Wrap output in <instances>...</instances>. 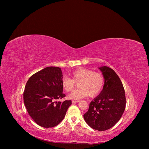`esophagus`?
Segmentation results:
<instances>
[{
	"instance_id": "obj_1",
	"label": "esophagus",
	"mask_w": 149,
	"mask_h": 149,
	"mask_svg": "<svg viewBox=\"0 0 149 149\" xmlns=\"http://www.w3.org/2000/svg\"><path fill=\"white\" fill-rule=\"evenodd\" d=\"M80 100H73L72 102V103H73V104H74V103H79V102H80Z\"/></svg>"
}]
</instances>
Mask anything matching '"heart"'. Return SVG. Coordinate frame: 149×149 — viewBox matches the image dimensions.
<instances>
[{"label": "heart", "instance_id": "obj_1", "mask_svg": "<svg viewBox=\"0 0 149 149\" xmlns=\"http://www.w3.org/2000/svg\"><path fill=\"white\" fill-rule=\"evenodd\" d=\"M70 75L72 79L65 77L61 82L63 88L66 92L72 91L76 86V83H78L79 88L73 91L68 96L70 99L79 100L88 95L93 97L99 94L103 89L104 79L99 72L80 68L73 71Z\"/></svg>", "mask_w": 149, "mask_h": 149}]
</instances>
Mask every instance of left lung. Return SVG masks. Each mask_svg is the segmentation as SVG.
<instances>
[{
	"label": "left lung",
	"instance_id": "8db88e82",
	"mask_svg": "<svg viewBox=\"0 0 149 149\" xmlns=\"http://www.w3.org/2000/svg\"><path fill=\"white\" fill-rule=\"evenodd\" d=\"M104 79L100 94L89 103L84 119L89 126L98 131L112 127L121 118L126 108L124 87L119 76L106 66L99 68Z\"/></svg>",
	"mask_w": 149,
	"mask_h": 149
}]
</instances>
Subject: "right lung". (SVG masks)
Returning <instances> with one entry per match:
<instances>
[{
	"mask_svg": "<svg viewBox=\"0 0 149 149\" xmlns=\"http://www.w3.org/2000/svg\"><path fill=\"white\" fill-rule=\"evenodd\" d=\"M61 69L49 66L32 75L23 92V101L29 115L39 126L53 127L65 116L71 100H56L65 97L63 93Z\"/></svg>",
	"mask_w": 149,
	"mask_h": 149,
	"instance_id": "obj_1",
	"label": "right lung"
}]
</instances>
